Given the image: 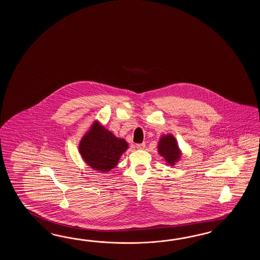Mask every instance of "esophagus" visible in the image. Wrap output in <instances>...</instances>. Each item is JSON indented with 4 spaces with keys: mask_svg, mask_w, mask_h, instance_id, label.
I'll return each instance as SVG.
<instances>
[{
    "mask_svg": "<svg viewBox=\"0 0 260 260\" xmlns=\"http://www.w3.org/2000/svg\"><path fill=\"white\" fill-rule=\"evenodd\" d=\"M145 147H146V144L145 143L137 144V149H144Z\"/></svg>",
    "mask_w": 260,
    "mask_h": 260,
    "instance_id": "34e87169",
    "label": "esophagus"
}]
</instances>
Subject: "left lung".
<instances>
[{
  "label": "left lung",
  "mask_w": 260,
  "mask_h": 260,
  "mask_svg": "<svg viewBox=\"0 0 260 260\" xmlns=\"http://www.w3.org/2000/svg\"><path fill=\"white\" fill-rule=\"evenodd\" d=\"M158 151L166 162L174 166L180 158V150L178 149L177 140L174 136L166 135L160 138L158 144Z\"/></svg>",
  "instance_id": "obj_1"
}]
</instances>
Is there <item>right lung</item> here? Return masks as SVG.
<instances>
[{"label":"right lung","mask_w":260,"mask_h":260,"mask_svg":"<svg viewBox=\"0 0 260 260\" xmlns=\"http://www.w3.org/2000/svg\"><path fill=\"white\" fill-rule=\"evenodd\" d=\"M127 149L124 139L116 138L99 122L92 124L79 145V151L85 162L101 172H110L114 168Z\"/></svg>","instance_id":"right-lung-1"}]
</instances>
